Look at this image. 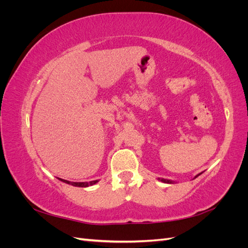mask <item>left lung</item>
Returning <instances> with one entry per match:
<instances>
[{
    "instance_id": "left-lung-1",
    "label": "left lung",
    "mask_w": 248,
    "mask_h": 248,
    "mask_svg": "<svg viewBox=\"0 0 248 248\" xmlns=\"http://www.w3.org/2000/svg\"><path fill=\"white\" fill-rule=\"evenodd\" d=\"M201 174H202V172H201ZM201 174H199V175H197L196 177H194V178H197V177H199ZM160 180V181L161 182H163V183H169V184H171V183H174V182H172V181H170V180H168V179H159Z\"/></svg>"
}]
</instances>
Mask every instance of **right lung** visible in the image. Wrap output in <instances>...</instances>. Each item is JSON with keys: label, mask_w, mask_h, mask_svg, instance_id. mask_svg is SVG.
<instances>
[{"label": "right lung", "mask_w": 248, "mask_h": 248, "mask_svg": "<svg viewBox=\"0 0 248 248\" xmlns=\"http://www.w3.org/2000/svg\"><path fill=\"white\" fill-rule=\"evenodd\" d=\"M58 179L61 180L62 182H65L67 184H70V185L77 186V187H88V186L94 185V184L98 182V180H95V181H90V182H70V181H67V180H64V179H61V178H58Z\"/></svg>", "instance_id": "add662e5"}]
</instances>
